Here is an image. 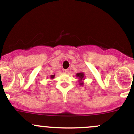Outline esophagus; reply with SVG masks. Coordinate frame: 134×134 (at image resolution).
<instances>
[{
	"instance_id": "1",
	"label": "esophagus",
	"mask_w": 134,
	"mask_h": 134,
	"mask_svg": "<svg viewBox=\"0 0 134 134\" xmlns=\"http://www.w3.org/2000/svg\"><path fill=\"white\" fill-rule=\"evenodd\" d=\"M69 71V70L68 69H65V70H63V72L65 73V74H68Z\"/></svg>"
}]
</instances>
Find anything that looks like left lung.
Masks as SVG:
<instances>
[{
	"label": "left lung",
	"mask_w": 134,
	"mask_h": 134,
	"mask_svg": "<svg viewBox=\"0 0 134 134\" xmlns=\"http://www.w3.org/2000/svg\"><path fill=\"white\" fill-rule=\"evenodd\" d=\"M76 76L78 77L80 79V80H82L84 78V74L83 73H78V74H76ZM82 82H81V85H82Z\"/></svg>",
	"instance_id": "8db88e82"
}]
</instances>
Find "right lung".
I'll list each match as a JSON object with an SVG mask.
<instances>
[{"label":"right lung","mask_w":134,"mask_h":134,"mask_svg":"<svg viewBox=\"0 0 134 134\" xmlns=\"http://www.w3.org/2000/svg\"><path fill=\"white\" fill-rule=\"evenodd\" d=\"M54 76H55V75H51V78H52V79H53V78H54Z\"/></svg>","instance_id":"1"}]
</instances>
